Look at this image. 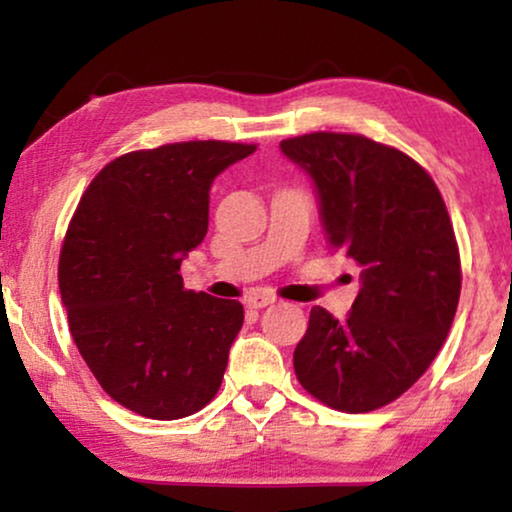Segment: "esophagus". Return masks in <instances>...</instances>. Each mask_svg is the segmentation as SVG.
Segmentation results:
<instances>
[{"mask_svg":"<svg viewBox=\"0 0 512 512\" xmlns=\"http://www.w3.org/2000/svg\"><path fill=\"white\" fill-rule=\"evenodd\" d=\"M270 303H275V296H272V293H251L247 298V307H251V310H261V307Z\"/></svg>","mask_w":512,"mask_h":512,"instance_id":"1","label":"esophagus"}]
</instances>
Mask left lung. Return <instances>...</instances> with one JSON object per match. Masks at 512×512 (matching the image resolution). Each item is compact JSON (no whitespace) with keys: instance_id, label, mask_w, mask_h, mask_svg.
Segmentation results:
<instances>
[{"instance_id":"obj_1","label":"left lung","mask_w":512,"mask_h":512,"mask_svg":"<svg viewBox=\"0 0 512 512\" xmlns=\"http://www.w3.org/2000/svg\"><path fill=\"white\" fill-rule=\"evenodd\" d=\"M279 146L317 186L328 242L361 268L345 319L312 307L296 377L328 408L377 410L426 373L457 312L461 261L445 200L417 160L363 135L310 132Z\"/></svg>"}]
</instances>
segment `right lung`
Segmentation results:
<instances>
[{
  "mask_svg": "<svg viewBox=\"0 0 512 512\" xmlns=\"http://www.w3.org/2000/svg\"><path fill=\"white\" fill-rule=\"evenodd\" d=\"M256 144L177 142L104 165L60 249L69 331L100 387L137 415L181 419L221 387L244 307L184 289L181 261L205 240L216 174Z\"/></svg>",
  "mask_w": 512,
  "mask_h": 512,
  "instance_id": "1",
  "label": "right lung"
}]
</instances>
